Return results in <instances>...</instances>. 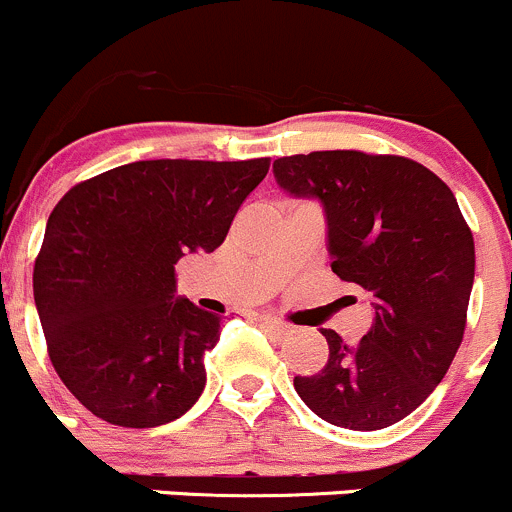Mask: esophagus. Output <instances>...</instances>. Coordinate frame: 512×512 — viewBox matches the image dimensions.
<instances>
[{"label":"esophagus","instance_id":"1","mask_svg":"<svg viewBox=\"0 0 512 512\" xmlns=\"http://www.w3.org/2000/svg\"><path fill=\"white\" fill-rule=\"evenodd\" d=\"M261 323H263V326L268 328V331H273V333H276V336H281V338H283V336H291V333H293V328L288 326V323L278 321V318L263 316V318H261Z\"/></svg>","mask_w":512,"mask_h":512}]
</instances>
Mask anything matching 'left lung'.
Returning a JSON list of instances; mask_svg holds the SVG:
<instances>
[{"instance_id":"obj_1","label":"left lung","mask_w":512,"mask_h":512,"mask_svg":"<svg viewBox=\"0 0 512 512\" xmlns=\"http://www.w3.org/2000/svg\"><path fill=\"white\" fill-rule=\"evenodd\" d=\"M273 176L286 194L323 206L333 273L373 306L371 331L353 346L321 328L326 366L296 376L293 388L331 426L403 421L443 381L463 341L475 246L453 191L418 161L363 151L283 156Z\"/></svg>"}]
</instances>
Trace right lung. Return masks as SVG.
I'll return each mask as SVG.
<instances>
[{"label":"right lung","mask_w":512,"mask_h":512,"mask_svg":"<svg viewBox=\"0 0 512 512\" xmlns=\"http://www.w3.org/2000/svg\"><path fill=\"white\" fill-rule=\"evenodd\" d=\"M268 159H154L82 181L54 206L34 303L54 371L96 418L154 428L206 386L221 316L176 296L174 266L224 244Z\"/></svg>","instance_id":"obj_1"}]
</instances>
